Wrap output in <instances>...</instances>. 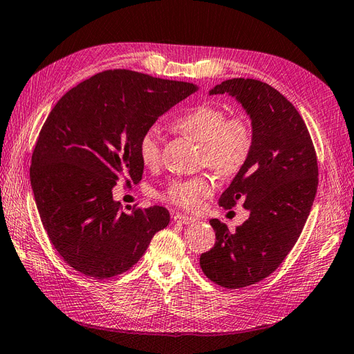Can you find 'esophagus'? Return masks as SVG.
<instances>
[{
	"label": "esophagus",
	"instance_id": "1",
	"mask_svg": "<svg viewBox=\"0 0 354 354\" xmlns=\"http://www.w3.org/2000/svg\"><path fill=\"white\" fill-rule=\"evenodd\" d=\"M174 221L179 223V224H193L196 221V218H194V216H189V215L176 214V215H174Z\"/></svg>",
	"mask_w": 354,
	"mask_h": 354
}]
</instances>
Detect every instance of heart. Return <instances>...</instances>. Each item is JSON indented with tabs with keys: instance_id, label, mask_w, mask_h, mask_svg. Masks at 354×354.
Segmentation results:
<instances>
[{
	"instance_id": "obj_1",
	"label": "heart",
	"mask_w": 354,
	"mask_h": 354,
	"mask_svg": "<svg viewBox=\"0 0 354 354\" xmlns=\"http://www.w3.org/2000/svg\"><path fill=\"white\" fill-rule=\"evenodd\" d=\"M174 127L193 140L202 143L203 166L223 176H232L242 169L252 147V134L242 116H227L221 107L197 104L174 120ZM162 136L152 125L139 140V156L145 166H157L161 160ZM212 179L207 175L175 179L166 188L165 198L185 209H196L212 193Z\"/></svg>"
}]
</instances>
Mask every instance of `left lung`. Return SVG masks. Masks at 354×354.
Masks as SVG:
<instances>
[{
	"instance_id": "8db88e82",
	"label": "left lung",
	"mask_w": 354,
	"mask_h": 354,
	"mask_svg": "<svg viewBox=\"0 0 354 354\" xmlns=\"http://www.w3.org/2000/svg\"><path fill=\"white\" fill-rule=\"evenodd\" d=\"M209 94H229L251 118L248 160L220 197L230 209L238 201L250 218L236 232L212 218L215 245L201 256L203 274L225 288L269 277L301 236L319 185L310 131L296 107L275 88L256 79H229Z\"/></svg>"
}]
</instances>
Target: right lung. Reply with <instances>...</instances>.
Wrapping results in <instances>:
<instances>
[{
  "label": "right lung",
  "mask_w": 354,
  "mask_h": 354,
  "mask_svg": "<svg viewBox=\"0 0 354 354\" xmlns=\"http://www.w3.org/2000/svg\"><path fill=\"white\" fill-rule=\"evenodd\" d=\"M196 91L194 84L116 68L84 80L53 106L30 179L43 227L68 266L97 279L116 277L167 227L166 207L125 214L112 189L121 178L139 183L142 134Z\"/></svg>",
  "instance_id": "1"
}]
</instances>
